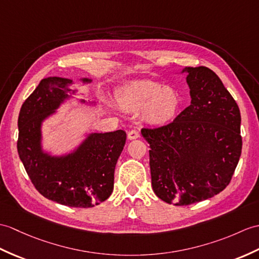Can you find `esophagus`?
<instances>
[{"mask_svg":"<svg viewBox=\"0 0 259 259\" xmlns=\"http://www.w3.org/2000/svg\"><path fill=\"white\" fill-rule=\"evenodd\" d=\"M139 137H140V132L138 131V130L134 129V130L129 131V134H128V139H129V140L137 139V138H139Z\"/></svg>","mask_w":259,"mask_h":259,"instance_id":"obj_1","label":"esophagus"}]
</instances>
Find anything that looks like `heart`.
<instances>
[{"instance_id": "heart-1", "label": "heart", "mask_w": 259, "mask_h": 259, "mask_svg": "<svg viewBox=\"0 0 259 259\" xmlns=\"http://www.w3.org/2000/svg\"><path fill=\"white\" fill-rule=\"evenodd\" d=\"M117 101L125 110L143 109V117L148 122L162 124L176 117L181 97L171 87L154 81H140L121 90L117 95Z\"/></svg>"}]
</instances>
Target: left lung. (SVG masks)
Listing matches in <instances>:
<instances>
[{
	"label": "left lung",
	"instance_id": "8db88e82",
	"mask_svg": "<svg viewBox=\"0 0 259 259\" xmlns=\"http://www.w3.org/2000/svg\"><path fill=\"white\" fill-rule=\"evenodd\" d=\"M191 105L172 122L142 128L154 193L169 204L201 202L230 184L242 153L240 112L213 70L185 67Z\"/></svg>",
	"mask_w": 259,
	"mask_h": 259
}]
</instances>
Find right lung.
<instances>
[{"label": "right lung", "mask_w": 259, "mask_h": 259, "mask_svg": "<svg viewBox=\"0 0 259 259\" xmlns=\"http://www.w3.org/2000/svg\"><path fill=\"white\" fill-rule=\"evenodd\" d=\"M69 83L71 80L66 78H44L24 101L17 121V152L41 195L63 205L87 208L110 196L127 135L123 130L90 135L74 153L62 158L41 152L40 123L68 97Z\"/></svg>", "instance_id": "right-lung-1"}]
</instances>
